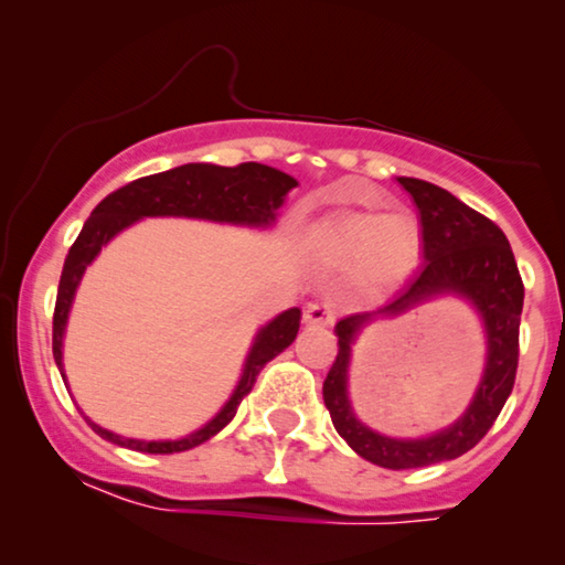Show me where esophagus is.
I'll return each instance as SVG.
<instances>
[{"label":"esophagus","instance_id":"esophagus-1","mask_svg":"<svg viewBox=\"0 0 565 565\" xmlns=\"http://www.w3.org/2000/svg\"><path fill=\"white\" fill-rule=\"evenodd\" d=\"M305 323H313V327H327V323L334 321V308L332 302H308L305 305Z\"/></svg>","mask_w":565,"mask_h":565}]
</instances>
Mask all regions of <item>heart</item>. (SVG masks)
Returning a JSON list of instances; mask_svg holds the SVG:
<instances>
[{
	"label": "heart",
	"instance_id": "obj_1",
	"mask_svg": "<svg viewBox=\"0 0 565 565\" xmlns=\"http://www.w3.org/2000/svg\"><path fill=\"white\" fill-rule=\"evenodd\" d=\"M334 255L340 260H359V274L369 287H395L417 268L423 236L412 212L391 215H348L329 233Z\"/></svg>",
	"mask_w": 565,
	"mask_h": 565
}]
</instances>
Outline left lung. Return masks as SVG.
Returning a JSON list of instances; mask_svg holds the SVG:
<instances>
[{
    "instance_id": "1",
    "label": "left lung",
    "mask_w": 565,
    "mask_h": 565,
    "mask_svg": "<svg viewBox=\"0 0 565 565\" xmlns=\"http://www.w3.org/2000/svg\"><path fill=\"white\" fill-rule=\"evenodd\" d=\"M419 210L423 265L391 302L372 313L337 321V359L323 380V404L334 430L355 454L387 470L427 468L462 457L481 440L502 412L518 372V329L523 281L510 242L497 223L470 210L444 188L417 178H398ZM436 294H459L479 310L487 329V369L471 406L457 424L427 439L380 437L352 414L347 398L349 345L374 318H392Z\"/></svg>"
}]
</instances>
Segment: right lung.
<instances>
[{"label":"right lung","instance_id":"obj_1","mask_svg":"<svg viewBox=\"0 0 565 565\" xmlns=\"http://www.w3.org/2000/svg\"><path fill=\"white\" fill-rule=\"evenodd\" d=\"M297 185L291 174L274 170V167L246 161L238 167H217V164H183L174 170L148 174V178L132 180L119 191L108 193L100 204L95 206L93 215L74 246L68 249L66 263H63L61 284H57V300L53 316V355L55 364L61 369V377L66 382L63 372V334H66V321L71 302H74L76 287H79L84 270L95 260L97 252L103 249L116 233L129 228L142 217H199L212 220V223H233V225H252V228H268L276 220L278 206L284 204L287 193ZM300 308L284 310L274 321H268L257 332L252 342L249 355L238 380L236 391L225 401L215 417L204 427L193 430L191 436L178 440H138L116 436L106 427L95 425L87 419L89 427L100 438L111 440L125 449L142 451V454H174L188 451L193 446L204 444L212 436H217L225 425L236 417V408L244 401V395L252 391L260 369L276 359L284 348L295 342L297 329H300Z\"/></svg>","mask_w":565,"mask_h":565}]
</instances>
